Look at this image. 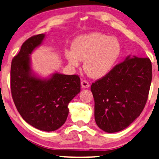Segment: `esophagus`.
I'll return each instance as SVG.
<instances>
[{
    "label": "esophagus",
    "mask_w": 159,
    "mask_h": 159,
    "mask_svg": "<svg viewBox=\"0 0 159 159\" xmlns=\"http://www.w3.org/2000/svg\"><path fill=\"white\" fill-rule=\"evenodd\" d=\"M81 86L82 88L84 89H87L90 86V84H89V82L86 81V80H81Z\"/></svg>",
    "instance_id": "obj_1"
}]
</instances>
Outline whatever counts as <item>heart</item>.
Returning a JSON list of instances; mask_svg holds the SVG:
<instances>
[{
    "label": "heart",
    "instance_id": "obj_1",
    "mask_svg": "<svg viewBox=\"0 0 159 159\" xmlns=\"http://www.w3.org/2000/svg\"><path fill=\"white\" fill-rule=\"evenodd\" d=\"M121 52V45L115 37L99 32L83 34L75 38L71 50L65 55L71 66L84 61V69L89 76L100 79L112 70Z\"/></svg>",
    "mask_w": 159,
    "mask_h": 159
}]
</instances>
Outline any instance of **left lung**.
Wrapping results in <instances>:
<instances>
[{
  "label": "left lung",
  "instance_id": "obj_1",
  "mask_svg": "<svg viewBox=\"0 0 159 159\" xmlns=\"http://www.w3.org/2000/svg\"><path fill=\"white\" fill-rule=\"evenodd\" d=\"M151 80L149 58L128 55L108 74L93 83L91 91L98 127L112 133L133 123L143 110Z\"/></svg>",
  "mask_w": 159,
  "mask_h": 159
}]
</instances>
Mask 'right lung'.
Returning <instances> with one entry per match:
<instances>
[{
    "label": "right lung",
    "instance_id": "add662e5",
    "mask_svg": "<svg viewBox=\"0 0 159 159\" xmlns=\"http://www.w3.org/2000/svg\"><path fill=\"white\" fill-rule=\"evenodd\" d=\"M45 34L29 38L13 57L11 67L12 98L22 118L35 128L55 131L66 122L68 104L80 91V78L55 72L41 78L32 68L30 55L40 46Z\"/></svg>",
    "mask_w": 159,
    "mask_h": 159
}]
</instances>
